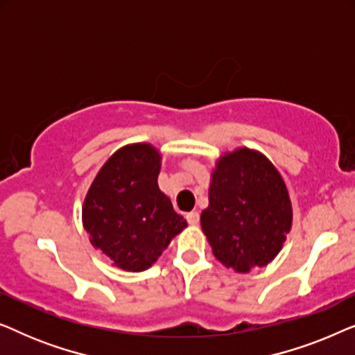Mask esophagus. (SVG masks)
<instances>
[{"label": "esophagus", "mask_w": 355, "mask_h": 355, "mask_svg": "<svg viewBox=\"0 0 355 355\" xmlns=\"http://www.w3.org/2000/svg\"><path fill=\"white\" fill-rule=\"evenodd\" d=\"M186 218H187V223H189V225H192V226L198 225V221H200V215H198V211H191V213H187Z\"/></svg>", "instance_id": "esophagus-1"}]
</instances>
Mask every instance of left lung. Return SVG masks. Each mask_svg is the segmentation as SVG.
<instances>
[{
    "label": "left lung",
    "mask_w": 355,
    "mask_h": 355,
    "mask_svg": "<svg viewBox=\"0 0 355 355\" xmlns=\"http://www.w3.org/2000/svg\"><path fill=\"white\" fill-rule=\"evenodd\" d=\"M200 225L213 255L237 273L268 265L293 226L288 187L265 155L237 148L216 162Z\"/></svg>",
    "instance_id": "8db88e82"
}]
</instances>
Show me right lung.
<instances>
[{"label":"right lung","mask_w":355,"mask_h":355,"mask_svg":"<svg viewBox=\"0 0 355 355\" xmlns=\"http://www.w3.org/2000/svg\"><path fill=\"white\" fill-rule=\"evenodd\" d=\"M162 155L150 144H130L108 158L87 192L82 223L95 249L114 266H152L187 221L159 191Z\"/></svg>","instance_id":"right-lung-1"}]
</instances>
